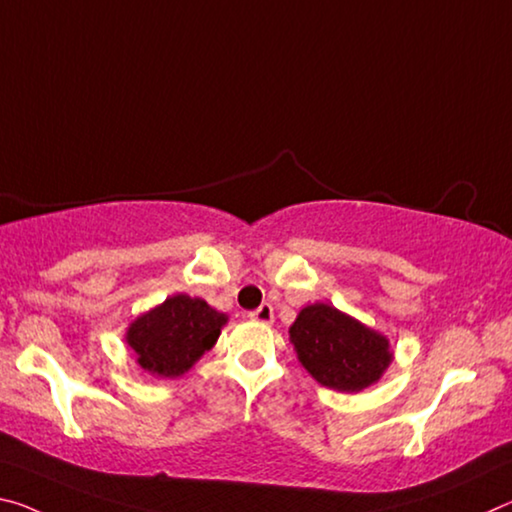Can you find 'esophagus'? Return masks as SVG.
Segmentation results:
<instances>
[{"label": "esophagus", "mask_w": 512, "mask_h": 512, "mask_svg": "<svg viewBox=\"0 0 512 512\" xmlns=\"http://www.w3.org/2000/svg\"><path fill=\"white\" fill-rule=\"evenodd\" d=\"M250 321H255V323H273V307L269 303L259 305L255 312H250Z\"/></svg>", "instance_id": "34e87169"}]
</instances>
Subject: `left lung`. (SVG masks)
<instances>
[{
	"instance_id": "8db88e82",
	"label": "left lung",
	"mask_w": 512,
	"mask_h": 512,
	"mask_svg": "<svg viewBox=\"0 0 512 512\" xmlns=\"http://www.w3.org/2000/svg\"><path fill=\"white\" fill-rule=\"evenodd\" d=\"M289 342L316 383L346 394L376 385L394 360L383 332L328 303L305 305L291 323Z\"/></svg>"
}]
</instances>
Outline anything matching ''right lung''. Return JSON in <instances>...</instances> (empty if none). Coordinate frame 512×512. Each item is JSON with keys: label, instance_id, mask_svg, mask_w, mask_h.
<instances>
[{"label": "right lung", "instance_id": "right-lung-1", "mask_svg": "<svg viewBox=\"0 0 512 512\" xmlns=\"http://www.w3.org/2000/svg\"><path fill=\"white\" fill-rule=\"evenodd\" d=\"M225 323L227 314L207 300L175 294L136 316L125 330V344L150 376L180 378L212 351Z\"/></svg>", "mask_w": 512, "mask_h": 512}]
</instances>
